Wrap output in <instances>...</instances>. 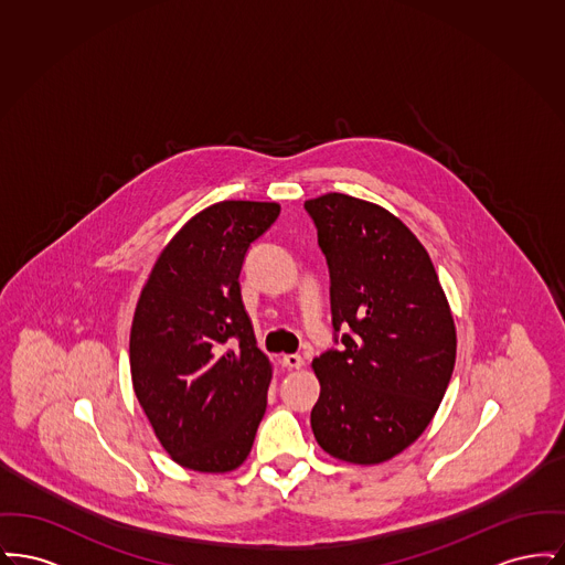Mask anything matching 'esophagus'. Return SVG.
Segmentation results:
<instances>
[{"instance_id": "1", "label": "esophagus", "mask_w": 565, "mask_h": 565, "mask_svg": "<svg viewBox=\"0 0 565 565\" xmlns=\"http://www.w3.org/2000/svg\"><path fill=\"white\" fill-rule=\"evenodd\" d=\"M281 364H284L286 369H300L305 362H302V358H300L298 353H288V355L281 358Z\"/></svg>"}]
</instances>
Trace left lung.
<instances>
[{
	"label": "left lung",
	"instance_id": "left-lung-1",
	"mask_svg": "<svg viewBox=\"0 0 565 565\" xmlns=\"http://www.w3.org/2000/svg\"><path fill=\"white\" fill-rule=\"evenodd\" d=\"M330 273L334 345L313 360L311 428L326 454L379 463L415 443L456 364V326L430 256L383 207L330 192L305 201Z\"/></svg>",
	"mask_w": 565,
	"mask_h": 565
}]
</instances>
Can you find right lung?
Instances as JSON below:
<instances>
[{
  "mask_svg": "<svg viewBox=\"0 0 565 565\" xmlns=\"http://www.w3.org/2000/svg\"><path fill=\"white\" fill-rule=\"evenodd\" d=\"M277 203L222 201L162 249L137 300L135 396L164 451L199 472L242 466L267 411L270 364L256 348L239 273Z\"/></svg>",
  "mask_w": 565,
  "mask_h": 565,
  "instance_id": "right-lung-1",
  "label": "right lung"
}]
</instances>
